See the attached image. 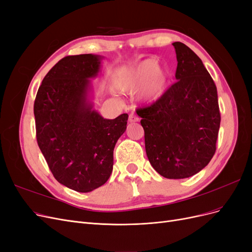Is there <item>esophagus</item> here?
<instances>
[{
  "mask_svg": "<svg viewBox=\"0 0 252 252\" xmlns=\"http://www.w3.org/2000/svg\"><path fill=\"white\" fill-rule=\"evenodd\" d=\"M139 121V117L135 116L134 113L129 114V123H134V122Z\"/></svg>",
  "mask_w": 252,
  "mask_h": 252,
  "instance_id": "1",
  "label": "esophagus"
}]
</instances>
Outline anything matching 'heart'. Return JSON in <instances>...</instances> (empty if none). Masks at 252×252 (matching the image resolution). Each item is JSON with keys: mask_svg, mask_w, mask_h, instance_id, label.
<instances>
[{"mask_svg": "<svg viewBox=\"0 0 252 252\" xmlns=\"http://www.w3.org/2000/svg\"><path fill=\"white\" fill-rule=\"evenodd\" d=\"M168 80V71L158 67V61L147 59L128 68L120 75L118 85L122 93L134 94L140 90L139 98L144 103H151L162 95Z\"/></svg>", "mask_w": 252, "mask_h": 252, "instance_id": "b5f03b06", "label": "heart"}]
</instances>
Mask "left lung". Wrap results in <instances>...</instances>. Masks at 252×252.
Masks as SVG:
<instances>
[{"label": "left lung", "instance_id": "obj_1", "mask_svg": "<svg viewBox=\"0 0 252 252\" xmlns=\"http://www.w3.org/2000/svg\"><path fill=\"white\" fill-rule=\"evenodd\" d=\"M177 83L148 107L142 118L145 149L155 170L167 179H186L208 165L216 152L220 116L215 82L202 60L185 44L174 42Z\"/></svg>", "mask_w": 252, "mask_h": 252}]
</instances>
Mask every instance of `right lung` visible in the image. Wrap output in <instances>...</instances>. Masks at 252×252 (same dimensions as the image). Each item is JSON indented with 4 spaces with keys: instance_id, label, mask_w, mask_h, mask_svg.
Returning <instances> with one entry per match:
<instances>
[{
    "instance_id": "add662e5",
    "label": "right lung",
    "mask_w": 252,
    "mask_h": 252,
    "mask_svg": "<svg viewBox=\"0 0 252 252\" xmlns=\"http://www.w3.org/2000/svg\"><path fill=\"white\" fill-rule=\"evenodd\" d=\"M104 57H65L37 90L33 106L36 141L53 177L78 192L104 185L113 168V149L127 127L128 114L104 119L94 108L91 79Z\"/></svg>"
}]
</instances>
